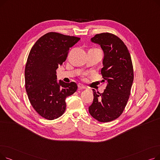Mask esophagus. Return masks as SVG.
I'll return each instance as SVG.
<instances>
[{"instance_id":"1","label":"esophagus","mask_w":160,"mask_h":160,"mask_svg":"<svg viewBox=\"0 0 160 160\" xmlns=\"http://www.w3.org/2000/svg\"><path fill=\"white\" fill-rule=\"evenodd\" d=\"M78 89H79V90H82V89H86V86H83L82 84H81V83H78Z\"/></svg>"}]
</instances>
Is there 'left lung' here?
Segmentation results:
<instances>
[{
  "instance_id": "8db88e82",
  "label": "left lung",
  "mask_w": 160,
  "mask_h": 160,
  "mask_svg": "<svg viewBox=\"0 0 160 160\" xmlns=\"http://www.w3.org/2000/svg\"><path fill=\"white\" fill-rule=\"evenodd\" d=\"M91 41L102 48L104 57L101 74L108 83L102 93L93 91V101L89 107L91 115L102 122L113 121L122 113L129 99L133 80V69L129 50L117 36L105 32Z\"/></svg>"
}]
</instances>
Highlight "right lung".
Listing matches in <instances>:
<instances>
[{"mask_svg":"<svg viewBox=\"0 0 160 160\" xmlns=\"http://www.w3.org/2000/svg\"><path fill=\"white\" fill-rule=\"evenodd\" d=\"M80 39L48 32L32 47L25 66V88L33 108L43 118L54 120L65 111V98L77 90L74 82L57 83L56 69L66 60L69 49Z\"/></svg>","mask_w":160,"mask_h":160,"instance_id":"right-lung-1","label":"right lung"}]
</instances>
